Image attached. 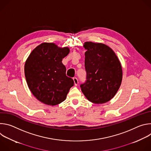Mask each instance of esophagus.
<instances>
[{"label": "esophagus", "mask_w": 151, "mask_h": 151, "mask_svg": "<svg viewBox=\"0 0 151 151\" xmlns=\"http://www.w3.org/2000/svg\"><path fill=\"white\" fill-rule=\"evenodd\" d=\"M73 81H74V83H75V85H78V79L76 78H73Z\"/></svg>", "instance_id": "esophagus-1"}]
</instances>
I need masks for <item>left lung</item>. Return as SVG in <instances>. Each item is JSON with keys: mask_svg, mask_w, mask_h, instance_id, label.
I'll return each mask as SVG.
<instances>
[{"mask_svg": "<svg viewBox=\"0 0 151 151\" xmlns=\"http://www.w3.org/2000/svg\"><path fill=\"white\" fill-rule=\"evenodd\" d=\"M87 75L80 87L85 96L96 104L106 103L116 94L121 83V63L113 50L103 44L85 42Z\"/></svg>", "mask_w": 151, "mask_h": 151, "instance_id": "obj_1", "label": "left lung"}]
</instances>
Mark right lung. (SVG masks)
<instances>
[{"label": "right lung", "mask_w": 151, "mask_h": 151, "mask_svg": "<svg viewBox=\"0 0 151 151\" xmlns=\"http://www.w3.org/2000/svg\"><path fill=\"white\" fill-rule=\"evenodd\" d=\"M69 51L67 47L43 43L30 53L25 63V76L30 90L40 101L54 106L66 99L74 82L66 76L61 61Z\"/></svg>", "instance_id": "add662e5"}]
</instances>
